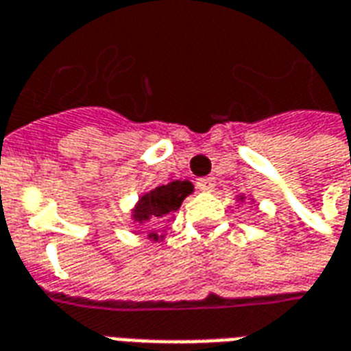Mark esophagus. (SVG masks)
I'll list each match as a JSON object with an SVG mask.
<instances>
[{"label":"esophagus","mask_w":351,"mask_h":351,"mask_svg":"<svg viewBox=\"0 0 351 351\" xmlns=\"http://www.w3.org/2000/svg\"><path fill=\"white\" fill-rule=\"evenodd\" d=\"M215 186V180L212 176H206V178H199L197 180V188L201 189V191H212Z\"/></svg>","instance_id":"esophagus-1"}]
</instances>
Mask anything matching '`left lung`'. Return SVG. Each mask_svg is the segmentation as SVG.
Returning <instances> with one entry per match:
<instances>
[{"mask_svg":"<svg viewBox=\"0 0 351 351\" xmlns=\"http://www.w3.org/2000/svg\"><path fill=\"white\" fill-rule=\"evenodd\" d=\"M240 199H243V197H240Z\"/></svg>","mask_w":351,"mask_h":351,"instance_id":"obj_1","label":"left lung"}]
</instances>
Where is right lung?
I'll use <instances>...</instances> for the list:
<instances>
[{"mask_svg": "<svg viewBox=\"0 0 351 351\" xmlns=\"http://www.w3.org/2000/svg\"><path fill=\"white\" fill-rule=\"evenodd\" d=\"M189 193H193V184L189 180H175L165 186H158V188L150 189L149 193L139 197L136 208L132 212V219L139 225L143 223H163L167 221V217L173 212L180 208V204ZM149 238L152 240H160L162 236L156 232H150Z\"/></svg>", "mask_w": 351, "mask_h": 351, "instance_id": "right-lung-1", "label": "right lung"}]
</instances>
